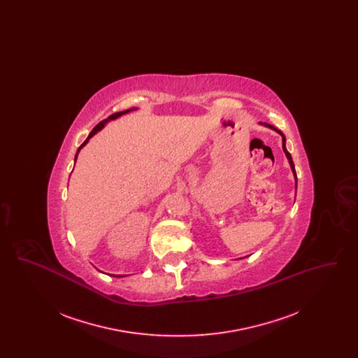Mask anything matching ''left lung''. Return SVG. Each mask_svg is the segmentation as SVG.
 <instances>
[{
  "label": "left lung",
  "mask_w": 358,
  "mask_h": 358,
  "mask_svg": "<svg viewBox=\"0 0 358 358\" xmlns=\"http://www.w3.org/2000/svg\"><path fill=\"white\" fill-rule=\"evenodd\" d=\"M260 124H263V126H266V127H268V129H273L275 130L278 134H280L282 136V145H283V152L286 154V157H287V159H289V166H291V171L294 173V178H295V189H296V171H295V166H294V162H292V158H291V154L287 152V149H286V136H283V133L282 131H279L278 129H275L273 126L271 124H268V123H262L260 122Z\"/></svg>",
  "instance_id": "left-lung-1"
}]
</instances>
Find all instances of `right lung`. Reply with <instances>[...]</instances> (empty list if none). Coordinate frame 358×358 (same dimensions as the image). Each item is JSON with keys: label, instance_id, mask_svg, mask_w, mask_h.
Wrapping results in <instances>:
<instances>
[{"label": "right lung", "instance_id": "obj_1", "mask_svg": "<svg viewBox=\"0 0 358 358\" xmlns=\"http://www.w3.org/2000/svg\"><path fill=\"white\" fill-rule=\"evenodd\" d=\"M133 110H136V107H133V108H129V110H124V111H120V113H115V114H113V115H110L107 120H102L101 123H98L94 129H92V131L88 134L87 136V139H85V142L80 145V148L78 149V152H76V155H75V162H76V158H78V154L79 152L82 150V148H85V145L88 143V141H90V138H92V136H95L98 131H101L103 127L108 123V122H111V120H115L117 118H120L122 115H124V114H127V113H130V111H133ZM113 276H117V278H122L123 275H113Z\"/></svg>", "mask_w": 358, "mask_h": 358}]
</instances>
